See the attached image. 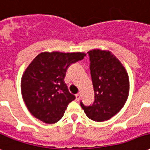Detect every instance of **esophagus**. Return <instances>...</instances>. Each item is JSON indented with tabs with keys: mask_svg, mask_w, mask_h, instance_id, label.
Segmentation results:
<instances>
[{
	"mask_svg": "<svg viewBox=\"0 0 150 150\" xmlns=\"http://www.w3.org/2000/svg\"><path fill=\"white\" fill-rule=\"evenodd\" d=\"M80 93H78V94H76V95H75V98H76V100L77 101H79V99H80Z\"/></svg>",
	"mask_w": 150,
	"mask_h": 150,
	"instance_id": "34e87169",
	"label": "esophagus"
}]
</instances>
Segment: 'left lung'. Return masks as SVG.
<instances>
[{"label": "left lung", "mask_w": 150, "mask_h": 150, "mask_svg": "<svg viewBox=\"0 0 150 150\" xmlns=\"http://www.w3.org/2000/svg\"><path fill=\"white\" fill-rule=\"evenodd\" d=\"M87 53L95 101L91 106H85L83 103L80 105L91 120H109L120 111L128 98V74L118 59L110 51L93 49Z\"/></svg>", "instance_id": "1"}]
</instances>
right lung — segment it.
Wrapping results in <instances>:
<instances>
[{
    "label": "right lung",
    "instance_id": "obj_1",
    "mask_svg": "<svg viewBox=\"0 0 150 150\" xmlns=\"http://www.w3.org/2000/svg\"><path fill=\"white\" fill-rule=\"evenodd\" d=\"M83 52H41L24 71L21 94L28 110L47 124L57 122L67 105L75 98L67 89L64 78L67 67L82 60Z\"/></svg>",
    "mask_w": 150,
    "mask_h": 150
}]
</instances>
